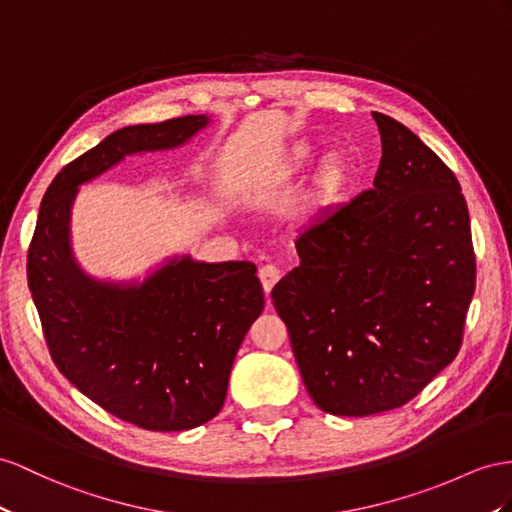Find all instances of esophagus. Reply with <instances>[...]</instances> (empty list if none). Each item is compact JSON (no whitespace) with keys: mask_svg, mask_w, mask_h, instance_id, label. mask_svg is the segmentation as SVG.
Returning a JSON list of instances; mask_svg holds the SVG:
<instances>
[{"mask_svg":"<svg viewBox=\"0 0 512 512\" xmlns=\"http://www.w3.org/2000/svg\"><path fill=\"white\" fill-rule=\"evenodd\" d=\"M279 279H281V272H279V268H277V266L266 264V266H261V268H259V281H261V287H264V292H266V294H270V292H272L274 283H277Z\"/></svg>","mask_w":512,"mask_h":512,"instance_id":"1","label":"esophagus"}]
</instances>
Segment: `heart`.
Instances as JSON below:
<instances>
[{
  "mask_svg": "<svg viewBox=\"0 0 512 512\" xmlns=\"http://www.w3.org/2000/svg\"><path fill=\"white\" fill-rule=\"evenodd\" d=\"M313 155H316V151H313L311 144L303 142V144H296V147L290 151V155H287L285 160V173H296V170L305 168L313 162ZM344 175V168H342V162L337 160V157H329V160L324 162L322 166V173H320V183L322 188H333L339 183V179H342Z\"/></svg>",
  "mask_w": 512,
  "mask_h": 512,
  "instance_id": "1",
  "label": "heart"
}]
</instances>
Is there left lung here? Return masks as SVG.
Masks as SVG:
<instances>
[{
  "label": "left lung",
  "mask_w": 512,
  "mask_h": 512,
  "mask_svg": "<svg viewBox=\"0 0 512 512\" xmlns=\"http://www.w3.org/2000/svg\"><path fill=\"white\" fill-rule=\"evenodd\" d=\"M372 116L374 188L313 218L272 290L309 396L346 417L398 409L450 365L476 287L461 183L409 127Z\"/></svg>",
  "instance_id": "obj_1"
}]
</instances>
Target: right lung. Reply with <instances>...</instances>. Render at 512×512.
Wrapping results in <instances>:
<instances>
[{
  "label": "right lung",
  "instance_id": "right-lung-1",
  "mask_svg": "<svg viewBox=\"0 0 512 512\" xmlns=\"http://www.w3.org/2000/svg\"><path fill=\"white\" fill-rule=\"evenodd\" d=\"M207 125L205 114L129 125L64 166L43 196L28 253L30 292L58 370L144 430H190L218 415L233 359L264 311L257 268L181 255L142 281H99L73 257L71 212L80 186L127 155L177 149Z\"/></svg>",
  "mask_w": 512,
  "mask_h": 512
}]
</instances>
